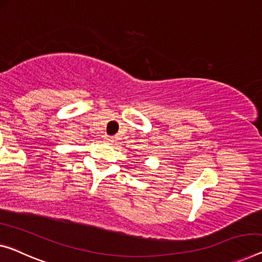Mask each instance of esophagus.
<instances>
[{
	"mask_svg": "<svg viewBox=\"0 0 262 262\" xmlns=\"http://www.w3.org/2000/svg\"><path fill=\"white\" fill-rule=\"evenodd\" d=\"M103 140L107 143H113V142H114V139H113V136H109V135H104L103 136Z\"/></svg>",
	"mask_w": 262,
	"mask_h": 262,
	"instance_id": "1",
	"label": "esophagus"
}]
</instances>
